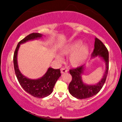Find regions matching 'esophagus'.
<instances>
[{"instance_id": "34e87169", "label": "esophagus", "mask_w": 122, "mask_h": 122, "mask_svg": "<svg viewBox=\"0 0 122 122\" xmlns=\"http://www.w3.org/2000/svg\"><path fill=\"white\" fill-rule=\"evenodd\" d=\"M68 71V70L66 69V68H61V73L63 74V73H66Z\"/></svg>"}]
</instances>
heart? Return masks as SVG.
I'll return each mask as SVG.
<instances>
[{
  "label": "heart",
  "instance_id": "heart-1",
  "mask_svg": "<svg viewBox=\"0 0 122 122\" xmlns=\"http://www.w3.org/2000/svg\"><path fill=\"white\" fill-rule=\"evenodd\" d=\"M82 42L80 41H75L66 45L61 50V53L64 56L70 55L69 63L73 67H78L84 64L89 54V49L86 45H81ZM59 61L63 60L59 55L56 56Z\"/></svg>",
  "mask_w": 122,
  "mask_h": 122
}]
</instances>
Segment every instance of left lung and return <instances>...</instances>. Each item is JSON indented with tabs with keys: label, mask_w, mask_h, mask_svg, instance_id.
<instances>
[{
	"label": "left lung",
	"mask_w": 122,
	"mask_h": 122,
	"mask_svg": "<svg viewBox=\"0 0 122 122\" xmlns=\"http://www.w3.org/2000/svg\"><path fill=\"white\" fill-rule=\"evenodd\" d=\"M101 56L106 63V71L102 79L95 85H88L83 82L81 75L84 66H82L69 70L72 80L69 83L68 89L71 95L77 99H86L95 96L101 91L106 82L109 69V53L106 46L97 38H95L94 49L92 53V57Z\"/></svg>",
	"instance_id": "obj_1"
}]
</instances>
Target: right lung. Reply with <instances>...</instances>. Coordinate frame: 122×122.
Masks as SVG:
<instances>
[{
  "label": "right lung",
  "mask_w": 122,
  "mask_h": 122,
  "mask_svg": "<svg viewBox=\"0 0 122 122\" xmlns=\"http://www.w3.org/2000/svg\"><path fill=\"white\" fill-rule=\"evenodd\" d=\"M42 36L39 33H33L26 36L18 43L13 56L15 73L19 84L28 93L34 97L39 98L46 97L52 93L56 81L61 76L60 69H54L52 68H49L42 77L38 79H30L23 76L20 71L17 63V54L21 44L30 40L40 38Z\"/></svg>",
  "instance_id": "1"
}]
</instances>
